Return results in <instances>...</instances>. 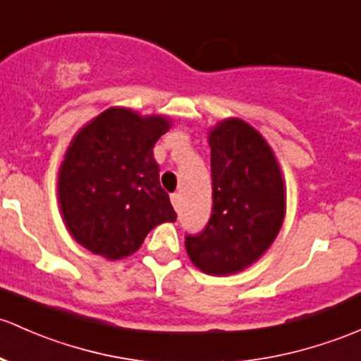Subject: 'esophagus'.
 Here are the masks:
<instances>
[{
    "label": "esophagus",
    "mask_w": 361,
    "mask_h": 361,
    "mask_svg": "<svg viewBox=\"0 0 361 361\" xmlns=\"http://www.w3.org/2000/svg\"><path fill=\"white\" fill-rule=\"evenodd\" d=\"M171 204H173L174 209H180V204H181V197L180 193H171Z\"/></svg>",
    "instance_id": "obj_1"
}]
</instances>
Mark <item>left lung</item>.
<instances>
[{
  "instance_id": "left-lung-1",
  "label": "left lung",
  "mask_w": 361,
  "mask_h": 361,
  "mask_svg": "<svg viewBox=\"0 0 361 361\" xmlns=\"http://www.w3.org/2000/svg\"><path fill=\"white\" fill-rule=\"evenodd\" d=\"M212 212L206 228L185 237L188 257L207 275H231L259 259L286 216V187L275 154L237 117L209 131Z\"/></svg>"
}]
</instances>
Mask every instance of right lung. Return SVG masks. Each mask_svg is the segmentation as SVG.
I'll use <instances>...</instances> for the list:
<instances>
[{
    "label": "right lung",
    "instance_id": "obj_1",
    "mask_svg": "<svg viewBox=\"0 0 361 361\" xmlns=\"http://www.w3.org/2000/svg\"><path fill=\"white\" fill-rule=\"evenodd\" d=\"M169 128L168 117L112 107L72 138L59 171V202L82 247L121 259L136 252L152 228L176 221L154 159V145Z\"/></svg>",
    "mask_w": 361,
    "mask_h": 361
}]
</instances>
